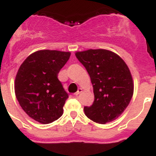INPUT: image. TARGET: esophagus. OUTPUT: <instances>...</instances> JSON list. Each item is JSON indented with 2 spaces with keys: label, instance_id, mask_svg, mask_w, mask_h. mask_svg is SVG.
I'll return each instance as SVG.
<instances>
[{
  "label": "esophagus",
  "instance_id": "1",
  "mask_svg": "<svg viewBox=\"0 0 156 156\" xmlns=\"http://www.w3.org/2000/svg\"><path fill=\"white\" fill-rule=\"evenodd\" d=\"M82 89H78V91H77L76 93H74V96H78V95L80 93H82Z\"/></svg>",
  "mask_w": 156,
  "mask_h": 156
}]
</instances>
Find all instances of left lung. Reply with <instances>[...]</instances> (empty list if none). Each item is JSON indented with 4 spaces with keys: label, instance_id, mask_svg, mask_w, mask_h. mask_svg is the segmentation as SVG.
Returning a JSON list of instances; mask_svg holds the SVG:
<instances>
[{
    "label": "left lung",
    "instance_id": "obj_1",
    "mask_svg": "<svg viewBox=\"0 0 156 156\" xmlns=\"http://www.w3.org/2000/svg\"><path fill=\"white\" fill-rule=\"evenodd\" d=\"M89 74L94 101L84 107L86 115L105 124L115 120L130 102L133 83L127 65L117 54L105 49H89L75 54Z\"/></svg>",
    "mask_w": 156,
    "mask_h": 156
}]
</instances>
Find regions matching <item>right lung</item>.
I'll list each match as a JSON object with an SVG mask.
<instances>
[{
  "instance_id": "1",
  "label": "right lung",
  "mask_w": 156,
  "mask_h": 156,
  "mask_svg": "<svg viewBox=\"0 0 156 156\" xmlns=\"http://www.w3.org/2000/svg\"><path fill=\"white\" fill-rule=\"evenodd\" d=\"M70 52L40 50L22 63L15 81V93L23 110L35 121L48 124L63 115L68 94L58 74Z\"/></svg>"
}]
</instances>
